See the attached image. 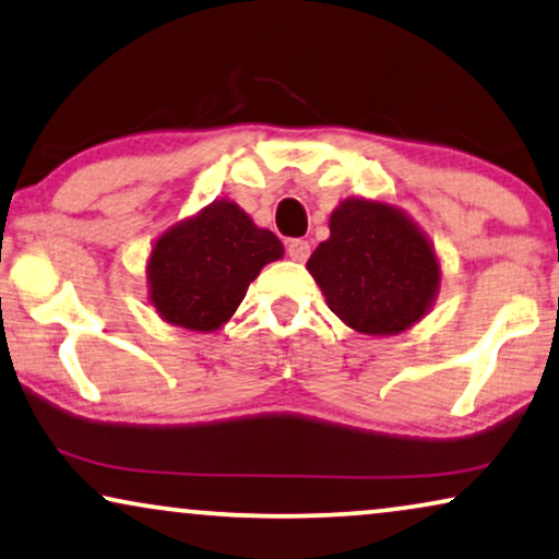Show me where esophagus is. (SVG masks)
<instances>
[{"mask_svg": "<svg viewBox=\"0 0 559 559\" xmlns=\"http://www.w3.org/2000/svg\"><path fill=\"white\" fill-rule=\"evenodd\" d=\"M286 252L292 255V260H307L309 252H311V245L307 240H301V237H296V240H288L286 242Z\"/></svg>", "mask_w": 559, "mask_h": 559, "instance_id": "obj_1", "label": "esophagus"}]
</instances>
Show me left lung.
Here are the masks:
<instances>
[{
    "label": "left lung",
    "instance_id": "8db88e82",
    "mask_svg": "<svg viewBox=\"0 0 559 559\" xmlns=\"http://www.w3.org/2000/svg\"><path fill=\"white\" fill-rule=\"evenodd\" d=\"M309 273L342 322L366 334H399L419 322L440 284L427 237L393 206L347 199Z\"/></svg>",
    "mask_w": 559,
    "mask_h": 559
}]
</instances>
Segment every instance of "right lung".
Listing matches in <instances>:
<instances>
[{
    "instance_id": "obj_1",
    "label": "right lung",
    "mask_w": 559,
    "mask_h": 559,
    "mask_svg": "<svg viewBox=\"0 0 559 559\" xmlns=\"http://www.w3.org/2000/svg\"><path fill=\"white\" fill-rule=\"evenodd\" d=\"M281 255L271 229H258L233 202H214L155 242L151 301L166 322L212 332L235 314L260 267Z\"/></svg>"
}]
</instances>
